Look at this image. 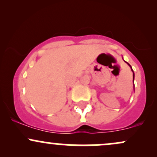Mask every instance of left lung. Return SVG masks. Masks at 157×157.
Wrapping results in <instances>:
<instances>
[{"label": "left lung", "instance_id": "8db88e82", "mask_svg": "<svg viewBox=\"0 0 157 157\" xmlns=\"http://www.w3.org/2000/svg\"><path fill=\"white\" fill-rule=\"evenodd\" d=\"M125 63H127V62H125ZM127 64L128 65V66H130V67H131V71H133V78L134 79V71H133V69H132V67H131V66H130V64H129V63H127Z\"/></svg>", "mask_w": 157, "mask_h": 157}]
</instances>
